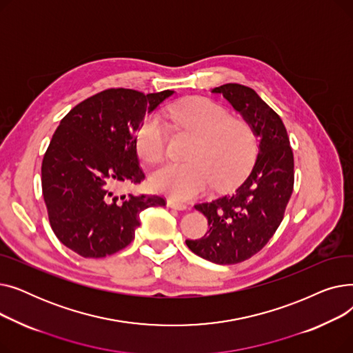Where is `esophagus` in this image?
<instances>
[{"label": "esophagus", "mask_w": 353, "mask_h": 353, "mask_svg": "<svg viewBox=\"0 0 353 353\" xmlns=\"http://www.w3.org/2000/svg\"><path fill=\"white\" fill-rule=\"evenodd\" d=\"M167 206L172 208V209H177V210H186L188 209L186 203L174 200V199H167Z\"/></svg>", "instance_id": "34e87169"}]
</instances>
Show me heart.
I'll return each mask as SVG.
<instances>
[{"label": "heart", "instance_id": "b5f03b06", "mask_svg": "<svg viewBox=\"0 0 353 353\" xmlns=\"http://www.w3.org/2000/svg\"><path fill=\"white\" fill-rule=\"evenodd\" d=\"M169 120L196 134L188 163H167L150 183L154 190L174 199H192L210 184L223 189L242 176L256 153L250 124L230 117L229 110L206 97H190L167 108ZM139 156L148 164L159 163L167 148V130L157 114L147 116L137 128Z\"/></svg>", "mask_w": 353, "mask_h": 353}]
</instances>
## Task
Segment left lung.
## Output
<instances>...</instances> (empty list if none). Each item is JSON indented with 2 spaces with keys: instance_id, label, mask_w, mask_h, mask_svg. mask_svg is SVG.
<instances>
[{
  "instance_id": "8db88e82",
  "label": "left lung",
  "mask_w": 353,
  "mask_h": 353,
  "mask_svg": "<svg viewBox=\"0 0 353 353\" xmlns=\"http://www.w3.org/2000/svg\"><path fill=\"white\" fill-rule=\"evenodd\" d=\"M223 96L248 121L259 152L246 180L232 193L199 203L209 230L186 240L197 256L217 265H234L261 252L283 220L293 192V152L282 119L250 87L223 84L212 90Z\"/></svg>"
}]
</instances>
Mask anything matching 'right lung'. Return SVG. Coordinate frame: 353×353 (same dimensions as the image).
I'll list each match as a JSON object with an SVG mask.
<instances>
[{
  "mask_svg": "<svg viewBox=\"0 0 353 353\" xmlns=\"http://www.w3.org/2000/svg\"><path fill=\"white\" fill-rule=\"evenodd\" d=\"M173 92L108 88L60 121L43 159L41 184L51 229L64 246L83 257L117 253L132 243L144 209L165 206L160 196L117 189L144 180L136 132Z\"/></svg>",
  "mask_w": 353,
  "mask_h": 353,
  "instance_id": "obj_1",
  "label": "right lung"
}]
</instances>
